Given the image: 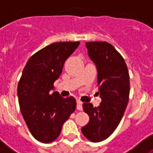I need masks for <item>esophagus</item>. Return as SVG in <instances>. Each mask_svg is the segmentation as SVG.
I'll return each instance as SVG.
<instances>
[{"label":"esophagus","mask_w":153,"mask_h":153,"mask_svg":"<svg viewBox=\"0 0 153 153\" xmlns=\"http://www.w3.org/2000/svg\"><path fill=\"white\" fill-rule=\"evenodd\" d=\"M77 110H79V111H82L83 110V103L81 102L80 101L77 102Z\"/></svg>","instance_id":"obj_1"}]
</instances>
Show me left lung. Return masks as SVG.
I'll list each match as a JSON object with an SVG mask.
<instances>
[{
    "label": "left lung",
    "instance_id": "left-lung-1",
    "mask_svg": "<svg viewBox=\"0 0 153 153\" xmlns=\"http://www.w3.org/2000/svg\"><path fill=\"white\" fill-rule=\"evenodd\" d=\"M86 47L97 67L102 102L99 106L83 104L89 121L82 128V133L88 140L97 143L108 138L121 120L128 102L129 75L124 58L111 44L90 42H86Z\"/></svg>",
    "mask_w": 153,
    "mask_h": 153
}]
</instances>
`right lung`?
I'll return each mask as SVG.
<instances>
[{
	"instance_id": "obj_1",
	"label": "right lung",
	"mask_w": 153,
	"mask_h": 153,
	"mask_svg": "<svg viewBox=\"0 0 153 153\" xmlns=\"http://www.w3.org/2000/svg\"><path fill=\"white\" fill-rule=\"evenodd\" d=\"M79 42H55L33 55L23 70L17 88L20 111L32 135L47 143L60 135L63 124L75 111L73 97L63 98L54 90L64 63Z\"/></svg>"
}]
</instances>
